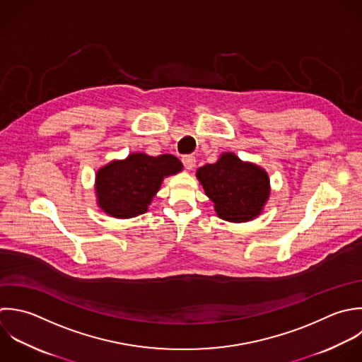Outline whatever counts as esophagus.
<instances>
[{"label":"esophagus","mask_w":362,"mask_h":362,"mask_svg":"<svg viewBox=\"0 0 362 362\" xmlns=\"http://www.w3.org/2000/svg\"><path fill=\"white\" fill-rule=\"evenodd\" d=\"M182 162H183V165H185V168L187 170H192L194 168V165H196V158L193 155H185L182 158Z\"/></svg>","instance_id":"esophagus-1"}]
</instances>
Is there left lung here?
I'll return each mask as SVG.
<instances>
[{
    "instance_id": "8db88e82",
    "label": "left lung",
    "mask_w": 362,
    "mask_h": 362,
    "mask_svg": "<svg viewBox=\"0 0 362 362\" xmlns=\"http://www.w3.org/2000/svg\"><path fill=\"white\" fill-rule=\"evenodd\" d=\"M196 177L214 203L216 214L230 223H247L261 216L271 194L268 172L233 152H223L216 163L199 168Z\"/></svg>"
}]
</instances>
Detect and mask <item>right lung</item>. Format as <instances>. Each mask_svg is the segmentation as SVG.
Instances as JSON below:
<instances>
[{
	"label": "right lung",
	"mask_w": 362,
	"mask_h": 362,
	"mask_svg": "<svg viewBox=\"0 0 362 362\" xmlns=\"http://www.w3.org/2000/svg\"><path fill=\"white\" fill-rule=\"evenodd\" d=\"M182 169V162L170 153L151 156L132 152L125 159H114L95 173L97 206L114 218H132L144 214L163 179Z\"/></svg>",
	"instance_id": "1"
}]
</instances>
